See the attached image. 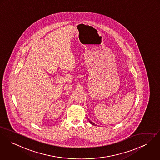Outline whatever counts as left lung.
<instances>
[{
	"mask_svg": "<svg viewBox=\"0 0 160 160\" xmlns=\"http://www.w3.org/2000/svg\"><path fill=\"white\" fill-rule=\"evenodd\" d=\"M89 122H90V123L91 124H92V125H95V124L94 123H92V122H91V121H89Z\"/></svg>",
	"mask_w": 160,
	"mask_h": 160,
	"instance_id": "obj_1",
	"label": "left lung"
}]
</instances>
